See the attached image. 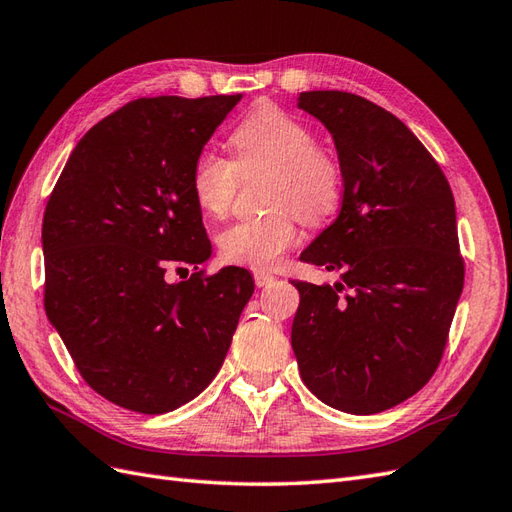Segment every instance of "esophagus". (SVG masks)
<instances>
[{
	"label": "esophagus",
	"instance_id": "34e87169",
	"mask_svg": "<svg viewBox=\"0 0 512 512\" xmlns=\"http://www.w3.org/2000/svg\"><path fill=\"white\" fill-rule=\"evenodd\" d=\"M253 279H255V285L257 287H266V285H270L272 281H274V277L270 272H264V270H255L253 272Z\"/></svg>",
	"mask_w": 512,
	"mask_h": 512
}]
</instances>
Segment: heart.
Returning <instances> with one entry per match:
<instances>
[{
    "mask_svg": "<svg viewBox=\"0 0 512 512\" xmlns=\"http://www.w3.org/2000/svg\"><path fill=\"white\" fill-rule=\"evenodd\" d=\"M235 162L214 147L196 153L190 190L201 212L222 218L240 175L270 170L266 216L244 218L220 231L218 251L229 264L268 270L298 242V216L309 225L331 218L342 203L344 175L337 157L316 147L313 131L277 106H259L235 127Z\"/></svg>",
    "mask_w": 512,
    "mask_h": 512,
    "instance_id": "obj_1",
    "label": "heart"
}]
</instances>
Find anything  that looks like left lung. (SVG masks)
Returning a JSON list of instances; mask_svg holds the SVG:
<instances>
[{"instance_id":"left-lung-1","label":"left lung","mask_w":512,"mask_h":512,"mask_svg":"<svg viewBox=\"0 0 512 512\" xmlns=\"http://www.w3.org/2000/svg\"><path fill=\"white\" fill-rule=\"evenodd\" d=\"M298 108L331 131L344 175L339 216L300 259L344 283L292 281V348L313 396L372 415L437 372L465 264L450 183L413 131L344 90L300 93Z\"/></svg>"}]
</instances>
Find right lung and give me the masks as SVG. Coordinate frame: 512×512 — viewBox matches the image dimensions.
Instances as JSON below:
<instances>
[{
    "mask_svg": "<svg viewBox=\"0 0 512 512\" xmlns=\"http://www.w3.org/2000/svg\"><path fill=\"white\" fill-rule=\"evenodd\" d=\"M242 95L142 97L77 142L43 216L45 311L77 372L123 409L160 415L214 381L255 283L212 255L190 190L196 153Z\"/></svg>",
    "mask_w": 512,
    "mask_h": 512,
    "instance_id": "obj_1",
    "label": "right lung"
}]
</instances>
